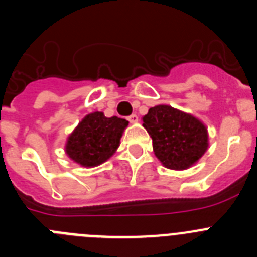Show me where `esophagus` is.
<instances>
[{
    "mask_svg": "<svg viewBox=\"0 0 257 257\" xmlns=\"http://www.w3.org/2000/svg\"><path fill=\"white\" fill-rule=\"evenodd\" d=\"M127 119H128L130 123H136V122L139 121V118H138V115L136 114H131L130 117H127Z\"/></svg>",
    "mask_w": 257,
    "mask_h": 257,
    "instance_id": "34e87169",
    "label": "esophagus"
}]
</instances>
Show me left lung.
<instances>
[{
	"label": "left lung",
	"instance_id": "obj_1",
	"mask_svg": "<svg viewBox=\"0 0 257 257\" xmlns=\"http://www.w3.org/2000/svg\"><path fill=\"white\" fill-rule=\"evenodd\" d=\"M143 126L151 135L154 154L166 169H189L208 149L205 123L171 105L149 109L143 117Z\"/></svg>",
	"mask_w": 257,
	"mask_h": 257
}]
</instances>
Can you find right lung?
Wrapping results in <instances>:
<instances>
[{"instance_id":"right-lung-1","label":"right lung","mask_w":257,"mask_h":257,"mask_svg":"<svg viewBox=\"0 0 257 257\" xmlns=\"http://www.w3.org/2000/svg\"><path fill=\"white\" fill-rule=\"evenodd\" d=\"M128 121L105 117L103 112L85 115L72 131L65 144V153L82 167H95L108 161L119 147Z\"/></svg>"}]
</instances>
